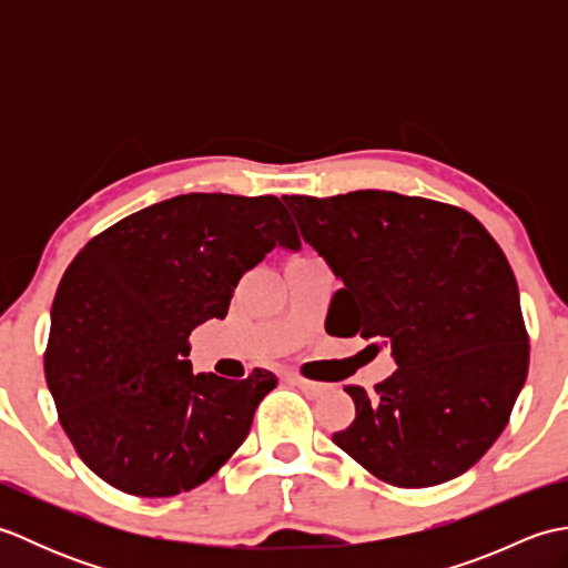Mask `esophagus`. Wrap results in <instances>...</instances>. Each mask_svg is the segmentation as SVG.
I'll list each match as a JSON object with an SVG mask.
<instances>
[{
	"label": "esophagus",
	"mask_w": 568,
	"mask_h": 568,
	"mask_svg": "<svg viewBox=\"0 0 568 568\" xmlns=\"http://www.w3.org/2000/svg\"><path fill=\"white\" fill-rule=\"evenodd\" d=\"M287 381H291L293 385H297L300 390L310 393V395H320V393L327 390V385H324V383H315V381H307V378H300V376H291Z\"/></svg>",
	"instance_id": "1"
}]
</instances>
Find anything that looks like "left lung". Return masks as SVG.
I'll use <instances>...</instances> for the list:
<instances>
[{"mask_svg":"<svg viewBox=\"0 0 568 568\" xmlns=\"http://www.w3.org/2000/svg\"><path fill=\"white\" fill-rule=\"evenodd\" d=\"M283 200L342 281L324 327L388 344L397 364L373 393L346 385L356 417L332 442L397 488L462 476L508 425L529 366L503 248L474 214L425 197Z\"/></svg>","mask_w":568,"mask_h":568,"instance_id":"1","label":"left lung"}]
</instances>
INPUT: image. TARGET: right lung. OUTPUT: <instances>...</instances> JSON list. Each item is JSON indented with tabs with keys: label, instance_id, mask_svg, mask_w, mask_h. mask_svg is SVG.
I'll return each mask as SVG.
<instances>
[{
	"label": "right lung",
	"instance_id": "right-lung-1",
	"mask_svg": "<svg viewBox=\"0 0 568 568\" xmlns=\"http://www.w3.org/2000/svg\"><path fill=\"white\" fill-rule=\"evenodd\" d=\"M300 248L283 202L190 192L124 216L78 253L51 310L45 381L84 464L139 498L204 484L277 378L192 373L187 336L224 320L241 275Z\"/></svg>",
	"mask_w": 568,
	"mask_h": 568
}]
</instances>
